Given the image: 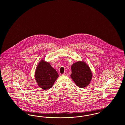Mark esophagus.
<instances>
[{
    "mask_svg": "<svg viewBox=\"0 0 125 125\" xmlns=\"http://www.w3.org/2000/svg\"><path fill=\"white\" fill-rule=\"evenodd\" d=\"M63 75H68V73L67 72H64V73H63Z\"/></svg>",
    "mask_w": 125,
    "mask_h": 125,
    "instance_id": "1",
    "label": "esophagus"
}]
</instances>
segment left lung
I'll return each instance as SVG.
<instances>
[{"label":"left lung","mask_w":125,"mask_h":125,"mask_svg":"<svg viewBox=\"0 0 125 125\" xmlns=\"http://www.w3.org/2000/svg\"><path fill=\"white\" fill-rule=\"evenodd\" d=\"M71 77L77 86L83 88L90 83L93 74L86 63L80 61L74 63L71 66Z\"/></svg>","instance_id":"1"}]
</instances>
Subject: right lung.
<instances>
[{"label":"right lung","mask_w":125,"mask_h":125,"mask_svg":"<svg viewBox=\"0 0 125 125\" xmlns=\"http://www.w3.org/2000/svg\"><path fill=\"white\" fill-rule=\"evenodd\" d=\"M59 77L57 71L50 63L41 60L37 66L35 77L40 87L47 90L52 87Z\"/></svg>","instance_id":"1"}]
</instances>
